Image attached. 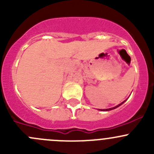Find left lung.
I'll return each instance as SVG.
<instances>
[{
  "instance_id": "8db88e82",
  "label": "left lung",
  "mask_w": 154,
  "mask_h": 154,
  "mask_svg": "<svg viewBox=\"0 0 154 154\" xmlns=\"http://www.w3.org/2000/svg\"><path fill=\"white\" fill-rule=\"evenodd\" d=\"M126 100H125V101H123V102H122V103H119V105H117V106H116L112 107V108H109V109H98V110H99V111H109V110L114 109H116V108H118V107H119V106H120L121 105H122V104H123V103H125V102L126 101Z\"/></svg>"
}]
</instances>
